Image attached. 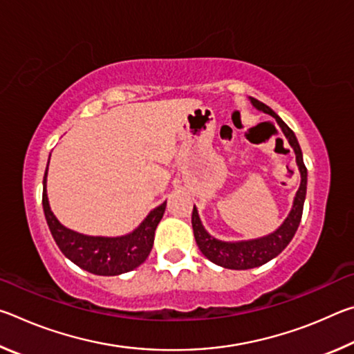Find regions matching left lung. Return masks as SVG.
I'll return each mask as SVG.
<instances>
[{"mask_svg":"<svg viewBox=\"0 0 354 354\" xmlns=\"http://www.w3.org/2000/svg\"><path fill=\"white\" fill-rule=\"evenodd\" d=\"M251 104L256 109L268 113V115L274 117L278 124L283 129L284 136L289 140L290 147L293 148L297 156V165L301 175V183H299V189L293 200V206L290 214L287 215L284 223L281 225L277 231L272 232L266 237L253 239V241H243V242H221L218 239L212 237L201 225V220L198 217V211L194 206V212H192V227H194V236L196 245L203 254H205L209 261L217 263L220 267L232 268V270H248V268H254L263 266V263L272 261L277 257L281 251H283L289 242L295 236L298 230L299 221H301L303 215V205L304 198H306V184H308V170L306 165L303 162L301 148L298 145V140L293 131L287 127V124L281 120L277 113H274L267 104L261 103L259 100L250 98Z\"/></svg>","mask_w":354,"mask_h":354,"instance_id":"obj_1","label":"left lung"}]
</instances>
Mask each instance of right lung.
Here are the masks:
<instances>
[{
	"label": "right lung",
	"instance_id": "obj_1",
	"mask_svg": "<svg viewBox=\"0 0 354 354\" xmlns=\"http://www.w3.org/2000/svg\"><path fill=\"white\" fill-rule=\"evenodd\" d=\"M46 173L48 167L44 176V195H41L45 218L59 250L71 262L81 267L82 270L100 274V277H115V274L127 273L145 262L153 248L154 231L165 212L167 201L153 209L139 227H136L127 236L95 237L80 234L65 227L51 212L46 196Z\"/></svg>",
	"mask_w": 354,
	"mask_h": 354
}]
</instances>
